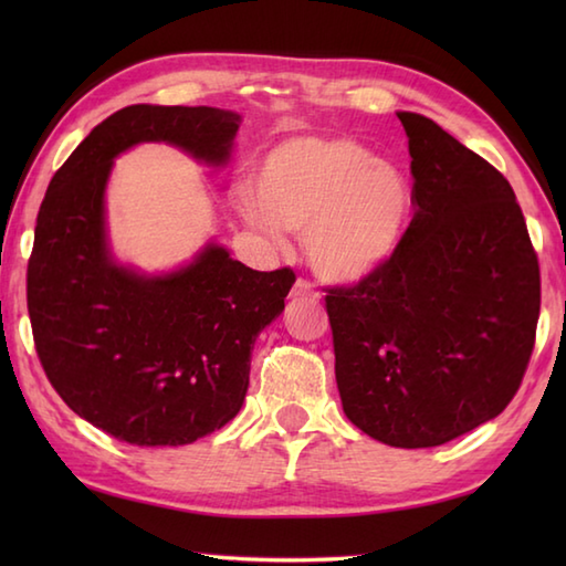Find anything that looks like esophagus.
I'll list each match as a JSON object with an SVG mask.
<instances>
[{
  "label": "esophagus",
  "instance_id": "1",
  "mask_svg": "<svg viewBox=\"0 0 566 566\" xmlns=\"http://www.w3.org/2000/svg\"><path fill=\"white\" fill-rule=\"evenodd\" d=\"M292 298H294V302H296V298H311V302H316V298H318V292H316L314 286H311L308 282L298 280V282L294 284V290H292Z\"/></svg>",
  "mask_w": 566,
  "mask_h": 566
}]
</instances>
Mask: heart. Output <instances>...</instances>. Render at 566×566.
Returning <instances> with one entry per match:
<instances>
[{"mask_svg": "<svg viewBox=\"0 0 566 566\" xmlns=\"http://www.w3.org/2000/svg\"><path fill=\"white\" fill-rule=\"evenodd\" d=\"M252 191L245 221L272 240H282V228L304 233L311 270L343 286L369 280L396 255L411 213L403 172L353 138L276 143L252 175Z\"/></svg>", "mask_w": 566, "mask_h": 566, "instance_id": "b5f03b06", "label": "heart"}]
</instances>
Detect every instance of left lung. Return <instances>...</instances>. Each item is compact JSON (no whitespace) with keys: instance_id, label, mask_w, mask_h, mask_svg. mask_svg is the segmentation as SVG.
I'll use <instances>...</instances> for the list:
<instances>
[{"instance_id":"8db88e82","label":"left lung","mask_w":566,"mask_h":566,"mask_svg":"<svg viewBox=\"0 0 566 566\" xmlns=\"http://www.w3.org/2000/svg\"><path fill=\"white\" fill-rule=\"evenodd\" d=\"M399 118L416 216L396 255L326 306L345 416L413 450L496 418L518 391L539 268L509 179L432 118Z\"/></svg>"}]
</instances>
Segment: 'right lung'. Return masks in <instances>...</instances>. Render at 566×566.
I'll return each instance as SVG.
<instances>
[{"instance_id": "add662e5", "label": "right lung", "mask_w": 566, "mask_h": 566, "mask_svg": "<svg viewBox=\"0 0 566 566\" xmlns=\"http://www.w3.org/2000/svg\"><path fill=\"white\" fill-rule=\"evenodd\" d=\"M240 122L216 106H126L48 185L29 260L35 350L72 411L124 442L177 448L233 420L252 347L294 284L292 270H250L216 240L167 272L112 250L106 187L118 155L167 143L226 167Z\"/></svg>"}]
</instances>
